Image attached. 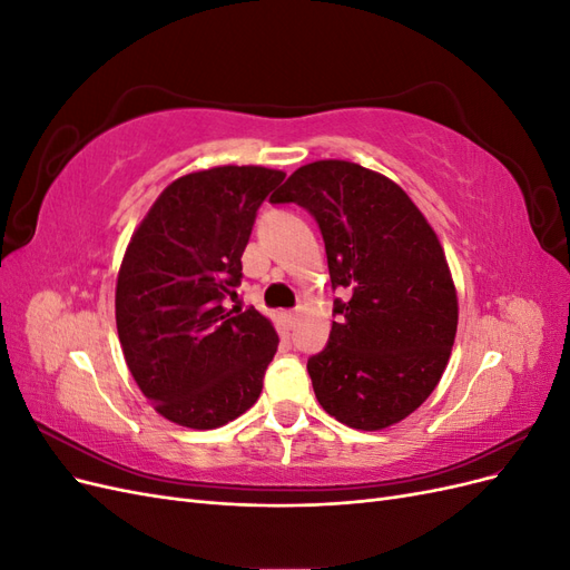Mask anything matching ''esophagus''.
I'll use <instances>...</instances> for the list:
<instances>
[{"label":"esophagus","mask_w":570,"mask_h":570,"mask_svg":"<svg viewBox=\"0 0 570 570\" xmlns=\"http://www.w3.org/2000/svg\"><path fill=\"white\" fill-rule=\"evenodd\" d=\"M283 318H285V323H287L289 327H295V323H297V312H285Z\"/></svg>","instance_id":"34e87169"}]
</instances>
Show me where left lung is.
Masks as SVG:
<instances>
[{"label":"left lung","instance_id":"obj_1","mask_svg":"<svg viewBox=\"0 0 570 570\" xmlns=\"http://www.w3.org/2000/svg\"><path fill=\"white\" fill-rule=\"evenodd\" d=\"M271 202H297L318 220L331 283L347 289L306 364L318 404L356 430L404 421L438 387L459 323L433 226L394 180L342 159L297 168Z\"/></svg>","mask_w":570,"mask_h":570}]
</instances>
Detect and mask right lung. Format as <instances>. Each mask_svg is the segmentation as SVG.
I'll return each mask as SVG.
<instances>
[{
    "label": "right lung",
    "mask_w": 570,
    "mask_h": 570,
    "mask_svg": "<svg viewBox=\"0 0 570 570\" xmlns=\"http://www.w3.org/2000/svg\"><path fill=\"white\" fill-rule=\"evenodd\" d=\"M285 174L214 166L170 183L135 228L116 281V327L137 387L170 423L214 430L254 406L278 333L237 285L256 209Z\"/></svg>",
    "instance_id": "add662e5"
}]
</instances>
